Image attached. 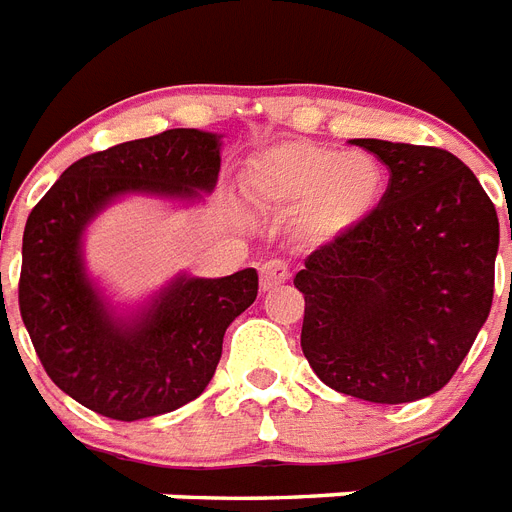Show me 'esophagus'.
<instances>
[{"label":"esophagus","mask_w":512,"mask_h":512,"mask_svg":"<svg viewBox=\"0 0 512 512\" xmlns=\"http://www.w3.org/2000/svg\"><path fill=\"white\" fill-rule=\"evenodd\" d=\"M290 272H288V264L280 259H272L267 264H261V290H272L277 285L288 280Z\"/></svg>","instance_id":"obj_1"}]
</instances>
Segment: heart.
Wrapping results in <instances>:
<instances>
[{
    "mask_svg": "<svg viewBox=\"0 0 512 512\" xmlns=\"http://www.w3.org/2000/svg\"><path fill=\"white\" fill-rule=\"evenodd\" d=\"M245 182L261 214L301 211L304 235L314 243H333L375 211L386 177L370 153L298 140L256 155Z\"/></svg>",
    "mask_w": 512,
    "mask_h": 512,
    "instance_id": "1",
    "label": "heart"
}]
</instances>
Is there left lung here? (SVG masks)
Segmentation results:
<instances>
[{
    "label": "left lung",
    "instance_id": "left-lung-1",
    "mask_svg": "<svg viewBox=\"0 0 512 512\" xmlns=\"http://www.w3.org/2000/svg\"><path fill=\"white\" fill-rule=\"evenodd\" d=\"M354 145L378 155L391 177L365 222L306 256L293 280L306 301L301 349L341 394L418 402L447 386L489 317L500 222L457 155Z\"/></svg>",
    "mask_w": 512,
    "mask_h": 512
}]
</instances>
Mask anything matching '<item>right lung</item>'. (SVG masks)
Listing matches in <instances>:
<instances>
[{"label": "right lung", "instance_id": "right-lung-1", "mask_svg": "<svg viewBox=\"0 0 512 512\" xmlns=\"http://www.w3.org/2000/svg\"><path fill=\"white\" fill-rule=\"evenodd\" d=\"M222 134L169 132L113 145L60 174L23 232L20 317L60 391L113 420L155 418L198 399L214 378L230 322L256 301V269L230 277L179 272L118 312L89 277V224L129 195L200 203L214 192Z\"/></svg>", "mask_w": 512, "mask_h": 512}]
</instances>
